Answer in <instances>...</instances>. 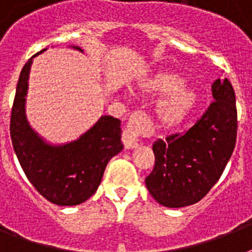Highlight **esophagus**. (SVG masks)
I'll list each match as a JSON object with an SVG mask.
<instances>
[{
	"label": "esophagus",
	"instance_id": "esophagus-1",
	"mask_svg": "<svg viewBox=\"0 0 252 252\" xmlns=\"http://www.w3.org/2000/svg\"><path fill=\"white\" fill-rule=\"evenodd\" d=\"M145 123V115H142L141 112H136V114L130 116L128 129L123 134V142H124L126 149H136L140 145V141H138L137 138V132L144 129Z\"/></svg>",
	"mask_w": 252,
	"mask_h": 252
}]
</instances>
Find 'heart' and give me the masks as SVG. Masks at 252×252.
Instances as JSON below:
<instances>
[{"label":"heart","instance_id":"1","mask_svg":"<svg viewBox=\"0 0 252 252\" xmlns=\"http://www.w3.org/2000/svg\"><path fill=\"white\" fill-rule=\"evenodd\" d=\"M186 80L176 73H159L141 84L142 89L154 94L165 95L158 102L156 114L167 126H179L195 110L199 96L193 89L183 86Z\"/></svg>","mask_w":252,"mask_h":252}]
</instances>
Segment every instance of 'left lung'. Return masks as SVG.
I'll list each match as a JSON object with an SVG mask.
<instances>
[{
	"instance_id": "left-lung-1",
	"label": "left lung",
	"mask_w": 252,
	"mask_h": 252,
	"mask_svg": "<svg viewBox=\"0 0 252 252\" xmlns=\"http://www.w3.org/2000/svg\"><path fill=\"white\" fill-rule=\"evenodd\" d=\"M213 100L203 118L183 134L153 144L156 165L145 179L154 200L163 207L197 203L217 183L237 140L234 89L227 78L212 85Z\"/></svg>"
}]
</instances>
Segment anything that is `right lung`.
<instances>
[{"mask_svg":"<svg viewBox=\"0 0 252 252\" xmlns=\"http://www.w3.org/2000/svg\"><path fill=\"white\" fill-rule=\"evenodd\" d=\"M72 48L84 52L76 45ZM44 51L31 57L22 69L11 110L10 136L30 183L51 203L72 207L94 195L108 161L124 148L122 122L103 115L80 137L65 144H52L37 133L26 115V98L33 59Z\"/></svg>","mask_w":252,"mask_h":252,"instance_id":"obj_1","label":"right lung"}]
</instances>
